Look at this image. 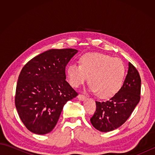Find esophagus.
I'll list each match as a JSON object with an SVG mask.
<instances>
[{
	"label": "esophagus",
	"instance_id": "esophagus-1",
	"mask_svg": "<svg viewBox=\"0 0 155 155\" xmlns=\"http://www.w3.org/2000/svg\"><path fill=\"white\" fill-rule=\"evenodd\" d=\"M77 98L80 101H84V100L87 99V97H85V96H84V95H83V94H78V96H77Z\"/></svg>",
	"mask_w": 155,
	"mask_h": 155
}]
</instances>
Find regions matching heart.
<instances>
[{
	"label": "heart",
	"instance_id": "1",
	"mask_svg": "<svg viewBox=\"0 0 155 155\" xmlns=\"http://www.w3.org/2000/svg\"><path fill=\"white\" fill-rule=\"evenodd\" d=\"M126 68L120 59L98 52H87L80 58V64H72L67 70L68 83L77 88L89 77L90 90L98 97L108 98L120 89Z\"/></svg>",
	"mask_w": 155,
	"mask_h": 155
}]
</instances>
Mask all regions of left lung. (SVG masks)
<instances>
[{
  "mask_svg": "<svg viewBox=\"0 0 155 155\" xmlns=\"http://www.w3.org/2000/svg\"><path fill=\"white\" fill-rule=\"evenodd\" d=\"M140 84L139 72L128 62L127 74L119 91L109 101H96L97 109L91 118L93 126L98 130L106 133L124 124L139 103Z\"/></svg>",
  "mask_w": 155,
  "mask_h": 155,
  "instance_id": "left-lung-1",
  "label": "left lung"
}]
</instances>
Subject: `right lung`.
Returning a JSON list of instances; mask_svg holds the SVG:
<instances>
[{
  "mask_svg": "<svg viewBox=\"0 0 155 155\" xmlns=\"http://www.w3.org/2000/svg\"><path fill=\"white\" fill-rule=\"evenodd\" d=\"M78 52L73 48L51 49L29 61L19 74L15 106L31 132L53 130L64 105L78 94L66 81L65 68Z\"/></svg>",
  "mask_w": 155,
  "mask_h": 155,
  "instance_id": "obj_1",
  "label": "right lung"
}]
</instances>
